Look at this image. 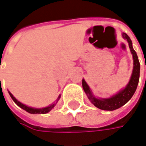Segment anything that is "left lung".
Returning a JSON list of instances; mask_svg holds the SVG:
<instances>
[{"label": "left lung", "instance_id": "obj_1", "mask_svg": "<svg viewBox=\"0 0 146 146\" xmlns=\"http://www.w3.org/2000/svg\"><path fill=\"white\" fill-rule=\"evenodd\" d=\"M123 37L126 39L127 41L128 42L129 48L131 50V53H132L133 57V70H132V77L130 79V81L127 84L126 88L123 90H121L119 93L115 94L112 98H106V99H98L94 98L90 88L88 87L86 82L84 80H82V86L84 90L85 93L87 94L88 99L91 101V102L99 109L103 110H115L120 108L132 98L133 94L136 92V89L137 88L139 78H140V62L138 60V57L137 53L132 48V43L130 37L127 35L126 33L122 34ZM146 68V65H145Z\"/></svg>", "mask_w": 146, "mask_h": 146}]
</instances>
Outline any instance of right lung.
Instances as JSON below:
<instances>
[{"label":"right lung","instance_id":"right-lung-1","mask_svg":"<svg viewBox=\"0 0 146 146\" xmlns=\"http://www.w3.org/2000/svg\"><path fill=\"white\" fill-rule=\"evenodd\" d=\"M0 83H1V78H0ZM9 94L10 95V97L11 98L13 99V101H14L15 103L17 104L19 107H21L22 109H23L24 110H26L27 112H28V113H31V114H46V113H48L51 110L53 109V107H54V106L56 105V103H53L52 104L51 106H49L48 107H45V108H42V109H36V108H32V107H28V106H27L25 105H23V104H22L19 102H18V100L16 99V98H14V96L11 94V93L9 92ZM60 98V96L58 98V100H57V102L58 101V99Z\"/></svg>","mask_w":146,"mask_h":146}]
</instances>
